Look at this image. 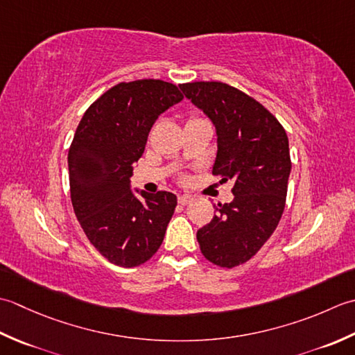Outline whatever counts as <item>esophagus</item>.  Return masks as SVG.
I'll return each mask as SVG.
<instances>
[{
	"label": "esophagus",
	"instance_id": "esophagus-1",
	"mask_svg": "<svg viewBox=\"0 0 355 355\" xmlns=\"http://www.w3.org/2000/svg\"><path fill=\"white\" fill-rule=\"evenodd\" d=\"M191 200H193V196H190V194H179V196H178V202L180 205L190 204Z\"/></svg>",
	"mask_w": 355,
	"mask_h": 355
}]
</instances>
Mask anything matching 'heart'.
Listing matches in <instances>:
<instances>
[{
	"mask_svg": "<svg viewBox=\"0 0 355 355\" xmlns=\"http://www.w3.org/2000/svg\"><path fill=\"white\" fill-rule=\"evenodd\" d=\"M191 121H198V118H191V119H188V122H191Z\"/></svg>",
	"mask_w": 355,
	"mask_h": 355,
	"instance_id": "b5f03b06",
	"label": "heart"
}]
</instances>
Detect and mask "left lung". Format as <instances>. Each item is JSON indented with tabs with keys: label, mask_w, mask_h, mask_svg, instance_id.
<instances>
[{
	"label": "left lung",
	"mask_w": 355,
	"mask_h": 355,
	"mask_svg": "<svg viewBox=\"0 0 355 355\" xmlns=\"http://www.w3.org/2000/svg\"><path fill=\"white\" fill-rule=\"evenodd\" d=\"M179 87L216 127L213 175L234 184V199L214 205V218L198 231L199 247L211 263L234 268L254 256L279 225L291 171L288 136L262 104L236 87L218 81Z\"/></svg>",
	"instance_id": "8db88e82"
}]
</instances>
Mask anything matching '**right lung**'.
<instances>
[{
	"instance_id": "add662e5",
	"label": "right lung",
	"mask_w": 355,
	"mask_h": 355,
	"mask_svg": "<svg viewBox=\"0 0 355 355\" xmlns=\"http://www.w3.org/2000/svg\"><path fill=\"white\" fill-rule=\"evenodd\" d=\"M184 99L161 79L119 83L93 103L69 150L70 196L90 243L108 262L133 268L161 247L178 199L170 191L136 196L133 165L159 114Z\"/></svg>"
}]
</instances>
